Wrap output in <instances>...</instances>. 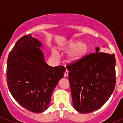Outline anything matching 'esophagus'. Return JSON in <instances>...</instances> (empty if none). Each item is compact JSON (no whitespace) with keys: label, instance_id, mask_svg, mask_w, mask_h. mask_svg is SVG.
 Segmentation results:
<instances>
[{"label":"esophagus","instance_id":"34e87169","mask_svg":"<svg viewBox=\"0 0 123 123\" xmlns=\"http://www.w3.org/2000/svg\"><path fill=\"white\" fill-rule=\"evenodd\" d=\"M68 73H69V71H68V70H66L65 73H64V77H68Z\"/></svg>","mask_w":123,"mask_h":123}]
</instances>
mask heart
<instances>
[{
    "label": "heart",
    "mask_w": 123,
    "mask_h": 123,
    "mask_svg": "<svg viewBox=\"0 0 123 123\" xmlns=\"http://www.w3.org/2000/svg\"><path fill=\"white\" fill-rule=\"evenodd\" d=\"M62 50L65 52H69L68 55V61L69 62L75 63L86 57L89 52V46L81 41H71L64 46ZM53 56L57 57L55 52H53Z\"/></svg>",
    "instance_id": "1"
}]
</instances>
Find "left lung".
Returning <instances> with one entry per match:
<instances>
[{"label":"left lung","instance_id":"left-lung-1","mask_svg":"<svg viewBox=\"0 0 123 123\" xmlns=\"http://www.w3.org/2000/svg\"><path fill=\"white\" fill-rule=\"evenodd\" d=\"M91 53L75 63L66 66L73 107L82 114L100 109L112 95L116 86L114 54Z\"/></svg>","mask_w":123,"mask_h":123}]
</instances>
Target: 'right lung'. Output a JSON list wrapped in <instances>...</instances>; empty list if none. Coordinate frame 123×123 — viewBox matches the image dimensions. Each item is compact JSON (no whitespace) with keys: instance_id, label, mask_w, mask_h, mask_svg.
Segmentation results:
<instances>
[{"instance_id":"obj_1","label":"right lung","mask_w":123,"mask_h":123,"mask_svg":"<svg viewBox=\"0 0 123 123\" xmlns=\"http://www.w3.org/2000/svg\"><path fill=\"white\" fill-rule=\"evenodd\" d=\"M40 41L31 35L18 39L9 54L7 83L14 99L34 113L48 108L51 96L64 77L63 66L52 67L44 61Z\"/></svg>"}]
</instances>
